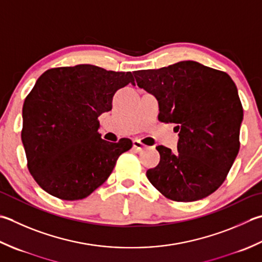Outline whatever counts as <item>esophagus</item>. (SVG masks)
<instances>
[{
    "mask_svg": "<svg viewBox=\"0 0 262 262\" xmlns=\"http://www.w3.org/2000/svg\"><path fill=\"white\" fill-rule=\"evenodd\" d=\"M133 147L135 148L136 151H138V152H142V151H144L145 148H146V146L143 144V143L141 142V141H138V140H134L133 141Z\"/></svg>",
    "mask_w": 262,
    "mask_h": 262,
    "instance_id": "1",
    "label": "esophagus"
}]
</instances>
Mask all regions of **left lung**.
I'll list each match as a JSON object with an SVG mask.
<instances>
[{"instance_id":"left-lung-1","label":"left lung","mask_w":262,"mask_h":262,"mask_svg":"<svg viewBox=\"0 0 262 262\" xmlns=\"http://www.w3.org/2000/svg\"><path fill=\"white\" fill-rule=\"evenodd\" d=\"M140 89L159 102L158 119L176 124L177 151L157 146L160 162L146 177L162 195L192 202L207 198L226 179L239 151L243 106L224 71L195 61L134 71Z\"/></svg>"}]
</instances>
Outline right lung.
Here are the masks:
<instances>
[{
	"label": "right lung",
	"instance_id": "1",
	"mask_svg": "<svg viewBox=\"0 0 262 262\" xmlns=\"http://www.w3.org/2000/svg\"><path fill=\"white\" fill-rule=\"evenodd\" d=\"M128 84L130 71L92 64L46 70L23 106L21 141L27 167L45 192L66 201L93 193L111 175L130 140H102L99 116L112 109V97Z\"/></svg>",
	"mask_w": 262,
	"mask_h": 262
}]
</instances>
